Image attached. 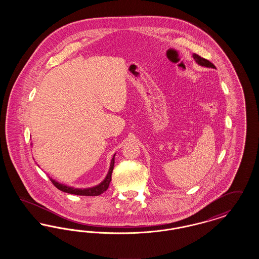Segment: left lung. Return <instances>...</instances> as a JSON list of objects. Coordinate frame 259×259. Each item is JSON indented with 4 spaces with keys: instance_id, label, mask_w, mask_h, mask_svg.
I'll return each instance as SVG.
<instances>
[{
    "instance_id": "left-lung-1",
    "label": "left lung",
    "mask_w": 259,
    "mask_h": 259,
    "mask_svg": "<svg viewBox=\"0 0 259 259\" xmlns=\"http://www.w3.org/2000/svg\"><path fill=\"white\" fill-rule=\"evenodd\" d=\"M193 58H194V60L195 62L197 63L198 65H200V66H202V67H207V68H212V69H215V67H214V65L212 64V63H210L209 60H207V59H205V58H202L201 56H199L197 54H195V53H193Z\"/></svg>"
}]
</instances>
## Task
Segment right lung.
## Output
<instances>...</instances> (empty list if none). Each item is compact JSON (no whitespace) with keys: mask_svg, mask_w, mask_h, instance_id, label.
<instances>
[{"mask_svg":"<svg viewBox=\"0 0 259 259\" xmlns=\"http://www.w3.org/2000/svg\"><path fill=\"white\" fill-rule=\"evenodd\" d=\"M114 156L115 154L112 156V159L111 161V167L109 169V172L106 176L105 180L99 184L98 185H95L93 187H88V188H74L73 186H69V185H63L58 182H56L55 180L50 178L51 183L55 185L59 190H61L63 192L66 193H70V194H74V195H81V196H98L100 194H102L103 192H105L108 188L111 181V172L113 170V166H114Z\"/></svg>","mask_w":259,"mask_h":259,"instance_id":"obj_1","label":"right lung"}]
</instances>
